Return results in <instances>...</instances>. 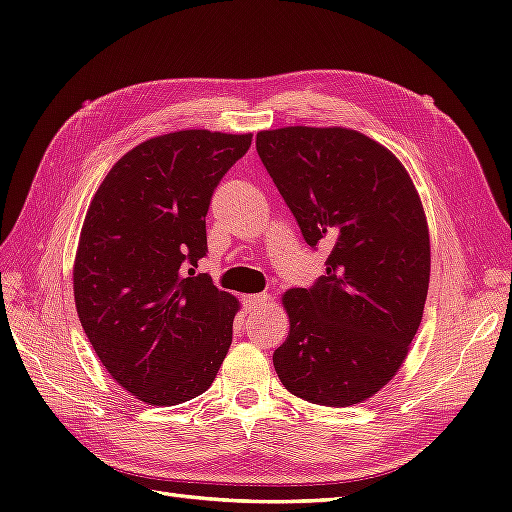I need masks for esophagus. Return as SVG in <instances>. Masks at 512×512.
I'll return each instance as SVG.
<instances>
[{
  "label": "esophagus",
  "instance_id": "esophagus-1",
  "mask_svg": "<svg viewBox=\"0 0 512 512\" xmlns=\"http://www.w3.org/2000/svg\"><path fill=\"white\" fill-rule=\"evenodd\" d=\"M269 303V294L267 292H260V294H245L243 297V305L247 312H258V309L267 307Z\"/></svg>",
  "mask_w": 512,
  "mask_h": 512
}]
</instances>
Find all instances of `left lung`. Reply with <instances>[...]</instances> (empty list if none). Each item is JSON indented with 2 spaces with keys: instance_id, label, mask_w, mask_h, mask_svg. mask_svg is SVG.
<instances>
[{
  "instance_id": "left-lung-1",
  "label": "left lung",
  "mask_w": 512,
  "mask_h": 512,
  "mask_svg": "<svg viewBox=\"0 0 512 512\" xmlns=\"http://www.w3.org/2000/svg\"><path fill=\"white\" fill-rule=\"evenodd\" d=\"M256 149L307 245L329 247L327 275L282 294L290 333L277 376L309 404H363L404 365L423 318L421 196L395 153L350 128L260 130Z\"/></svg>"
}]
</instances>
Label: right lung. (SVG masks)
Instances as JSON below:
<instances>
[{"mask_svg": "<svg viewBox=\"0 0 512 512\" xmlns=\"http://www.w3.org/2000/svg\"><path fill=\"white\" fill-rule=\"evenodd\" d=\"M252 134L179 130L121 156L91 198L76 247L74 303L119 386L177 406L213 384L239 301L192 267L207 254L213 190Z\"/></svg>", "mask_w": 512, "mask_h": 512, "instance_id": "1", "label": "right lung"}]
</instances>
